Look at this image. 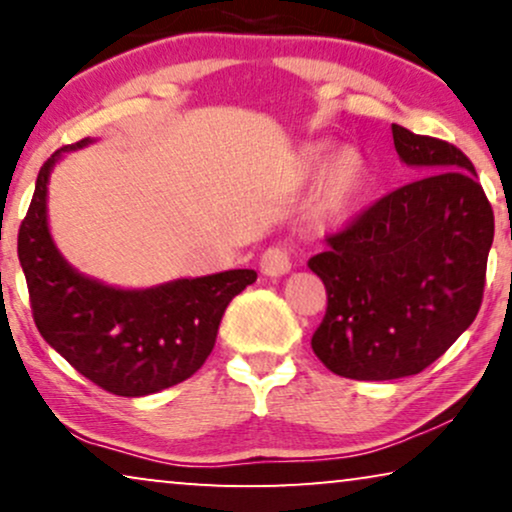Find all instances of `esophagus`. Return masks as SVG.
<instances>
[{"label": "esophagus", "mask_w": 512, "mask_h": 512, "mask_svg": "<svg viewBox=\"0 0 512 512\" xmlns=\"http://www.w3.org/2000/svg\"><path fill=\"white\" fill-rule=\"evenodd\" d=\"M291 270V256L282 247H268L261 256V272L268 277H282Z\"/></svg>", "instance_id": "1"}]
</instances>
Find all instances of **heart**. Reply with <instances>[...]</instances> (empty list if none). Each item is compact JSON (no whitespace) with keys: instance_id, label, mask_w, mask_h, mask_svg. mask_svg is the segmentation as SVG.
<instances>
[{"instance_id":"obj_1","label":"heart","mask_w":512,"mask_h":512,"mask_svg":"<svg viewBox=\"0 0 512 512\" xmlns=\"http://www.w3.org/2000/svg\"><path fill=\"white\" fill-rule=\"evenodd\" d=\"M324 156V146L312 144L303 151L307 167L317 165ZM363 186V160L356 151L342 149L328 160L319 174L317 191H314V214L324 223H340L352 212L356 198Z\"/></svg>"}]
</instances>
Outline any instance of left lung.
I'll list each match as a JSON object with an SVG mask.
<instances>
[{
	"mask_svg": "<svg viewBox=\"0 0 512 512\" xmlns=\"http://www.w3.org/2000/svg\"><path fill=\"white\" fill-rule=\"evenodd\" d=\"M391 135L422 177L363 209L307 261L328 296L312 349L349 380L417 375L443 356L480 310L494 240L466 153L401 125Z\"/></svg>",
	"mask_w": 512,
	"mask_h": 512,
	"instance_id": "obj_1",
	"label": "left lung"
}]
</instances>
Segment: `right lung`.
Wrapping results in <instances>:
<instances>
[{"label":"right lung","mask_w":512,"mask_h":512,"mask_svg":"<svg viewBox=\"0 0 512 512\" xmlns=\"http://www.w3.org/2000/svg\"><path fill=\"white\" fill-rule=\"evenodd\" d=\"M62 146L41 165L18 230V258L32 317L44 340L97 387L149 396L184 382L212 354L223 312L256 282L254 270L174 279L153 289H114L76 272L53 244L46 216L48 177Z\"/></svg>","instance_id":"add662e5"}]
</instances>
